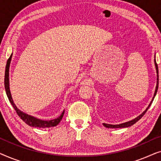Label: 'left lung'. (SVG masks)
<instances>
[{"label": "left lung", "instance_id": "1", "mask_svg": "<svg viewBox=\"0 0 161 161\" xmlns=\"http://www.w3.org/2000/svg\"><path fill=\"white\" fill-rule=\"evenodd\" d=\"M155 68H156V72H157V85H156V88H155V93H154V96L153 97V100H152V101L150 102V103H149V105H148V107L147 108V109L145 110V111L143 112V113L142 114H140L139 116H137V117L134 119H132L131 121H129V122H125V123H122V124H119V125H110V124H105V123H103V125L105 127H108V128H122V127H130L131 126V125H133L135 124V123L136 122H138V120L140 119L145 114H146V112L147 110H148V108H149V106H150L152 103H153V101L154 100V98H155V97L156 95V93H157L158 92V82H159V76H158V64L157 63H156V60H155Z\"/></svg>", "mask_w": 161, "mask_h": 161}]
</instances>
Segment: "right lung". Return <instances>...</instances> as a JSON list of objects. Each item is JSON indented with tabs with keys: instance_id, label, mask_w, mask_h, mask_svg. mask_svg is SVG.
I'll return each instance as SVG.
<instances>
[{
	"instance_id": "1",
	"label": "right lung",
	"mask_w": 161,
	"mask_h": 161,
	"mask_svg": "<svg viewBox=\"0 0 161 161\" xmlns=\"http://www.w3.org/2000/svg\"><path fill=\"white\" fill-rule=\"evenodd\" d=\"M12 53L11 55L9 58L7 60V62H6V69H5V77H4V86H5V90L6 95H7L8 100L11 103V104L14 108L15 111H16L17 115H18L20 119L23 121H24L26 124L29 125L31 127H39V128H45V127H51L56 126L58 124L59 122H61V120L62 119L64 114V110L62 113L58 116V118L54 119L52 120H42L39 119H37L34 116L28 115V114L24 113V112L21 111L20 110L17 108L16 105L14 104V101L12 100V94H11L10 89H9V66H10V62L11 60H12Z\"/></svg>"
}]
</instances>
